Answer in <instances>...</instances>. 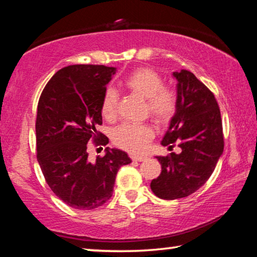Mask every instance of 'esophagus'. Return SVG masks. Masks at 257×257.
Listing matches in <instances>:
<instances>
[{
	"instance_id": "1",
	"label": "esophagus",
	"mask_w": 257,
	"mask_h": 257,
	"mask_svg": "<svg viewBox=\"0 0 257 257\" xmlns=\"http://www.w3.org/2000/svg\"><path fill=\"white\" fill-rule=\"evenodd\" d=\"M130 158H132L134 161H138V162H142V161H144L146 159V156H144V155H130Z\"/></svg>"
}]
</instances>
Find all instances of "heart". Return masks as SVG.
I'll return each instance as SVG.
<instances>
[{"label": "heart", "mask_w": 257, "mask_h": 257, "mask_svg": "<svg viewBox=\"0 0 257 257\" xmlns=\"http://www.w3.org/2000/svg\"><path fill=\"white\" fill-rule=\"evenodd\" d=\"M129 92L146 99L145 111L156 122L164 123L172 118L177 110V94L170 87L163 86V79L158 72L150 68H139L123 80ZM118 93L108 88L103 95L101 113L106 120H113L118 107ZM154 136L149 124L123 123L114 130L113 142L120 149L132 153H141Z\"/></svg>", "instance_id": "heart-1"}]
</instances>
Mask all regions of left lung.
Here are the masks:
<instances>
[{
  "instance_id": "8db88e82",
  "label": "left lung",
  "mask_w": 257,
  "mask_h": 257,
  "mask_svg": "<svg viewBox=\"0 0 257 257\" xmlns=\"http://www.w3.org/2000/svg\"><path fill=\"white\" fill-rule=\"evenodd\" d=\"M172 76L177 80V110L161 144L178 142L181 153L156 156L162 171L152 180L151 189L163 199L187 197L201 188L214 171L224 146L214 95L193 72L182 69Z\"/></svg>"
}]
</instances>
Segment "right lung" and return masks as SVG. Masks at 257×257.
Returning a JSON list of instances; mask_svg holds the SVG:
<instances>
[{
  "instance_id": "1",
  "label": "right lung",
  "mask_w": 257,
  "mask_h": 257,
  "mask_svg": "<svg viewBox=\"0 0 257 257\" xmlns=\"http://www.w3.org/2000/svg\"><path fill=\"white\" fill-rule=\"evenodd\" d=\"M115 68L75 64L62 68L47 82L38 101L37 161L52 191L69 206L94 210L111 198L120 167L132 163L128 154L105 149L92 162L87 147L108 143L97 132L101 103Z\"/></svg>"
}]
</instances>
